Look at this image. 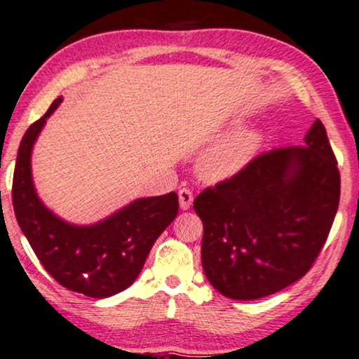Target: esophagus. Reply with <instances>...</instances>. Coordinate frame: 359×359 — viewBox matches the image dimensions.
<instances>
[{
  "label": "esophagus",
  "instance_id": "obj_1",
  "mask_svg": "<svg viewBox=\"0 0 359 359\" xmlns=\"http://www.w3.org/2000/svg\"><path fill=\"white\" fill-rule=\"evenodd\" d=\"M179 204L182 210H188L193 204V193L188 188H182L179 190Z\"/></svg>",
  "mask_w": 359,
  "mask_h": 359
}]
</instances>
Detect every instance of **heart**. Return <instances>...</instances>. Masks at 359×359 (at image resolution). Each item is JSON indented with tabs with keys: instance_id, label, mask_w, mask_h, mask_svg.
<instances>
[{
	"instance_id": "heart-1",
	"label": "heart",
	"mask_w": 359,
	"mask_h": 359,
	"mask_svg": "<svg viewBox=\"0 0 359 359\" xmlns=\"http://www.w3.org/2000/svg\"><path fill=\"white\" fill-rule=\"evenodd\" d=\"M264 142L259 130L242 128L231 133L199 156L198 171L209 182H224L239 175L257 156Z\"/></svg>"
}]
</instances>
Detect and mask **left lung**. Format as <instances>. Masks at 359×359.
Here are the masks:
<instances>
[{"label":"left lung","mask_w":359,"mask_h":359,"mask_svg":"<svg viewBox=\"0 0 359 359\" xmlns=\"http://www.w3.org/2000/svg\"><path fill=\"white\" fill-rule=\"evenodd\" d=\"M304 142L257 156L194 199L204 274L223 296L274 294L306 276L325 245L339 208L337 161L320 120Z\"/></svg>","instance_id":"8db88e82"}]
</instances>
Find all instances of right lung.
<instances>
[{
    "instance_id": "1",
    "label": "right lung",
    "mask_w": 359,
    "mask_h": 359,
    "mask_svg": "<svg viewBox=\"0 0 359 359\" xmlns=\"http://www.w3.org/2000/svg\"><path fill=\"white\" fill-rule=\"evenodd\" d=\"M63 101L27 130L17 154L12 204L44 269L65 288L88 297H109L130 287L141 274L151 245L177 215V193L139 198L93 224H72L47 209L36 193L32 151L47 118Z\"/></svg>"
}]
</instances>
